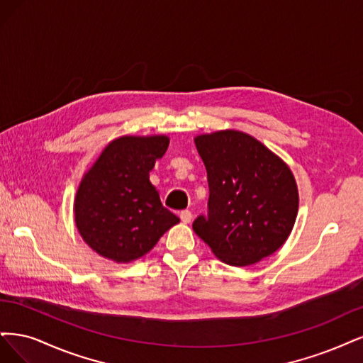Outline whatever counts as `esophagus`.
<instances>
[{"mask_svg": "<svg viewBox=\"0 0 363 363\" xmlns=\"http://www.w3.org/2000/svg\"><path fill=\"white\" fill-rule=\"evenodd\" d=\"M179 217H181V221H182V223H190V220H191V213L189 211V209H185V211H181Z\"/></svg>", "mask_w": 363, "mask_h": 363, "instance_id": "esophagus-1", "label": "esophagus"}]
</instances>
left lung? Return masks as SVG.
Returning <instances> with one entry per match:
<instances>
[{"label": "left lung", "mask_w": 363, "mask_h": 363, "mask_svg": "<svg viewBox=\"0 0 363 363\" xmlns=\"http://www.w3.org/2000/svg\"><path fill=\"white\" fill-rule=\"evenodd\" d=\"M209 185L208 217L193 230L217 258L245 267L279 250L294 228L298 189L286 162L237 130L194 137Z\"/></svg>", "instance_id": "8db88e82"}]
</instances>
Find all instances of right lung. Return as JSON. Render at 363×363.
Listing matches in <instances>:
<instances>
[{
    "label": "right lung",
    "mask_w": 363,
    "mask_h": 363,
    "mask_svg": "<svg viewBox=\"0 0 363 363\" xmlns=\"http://www.w3.org/2000/svg\"><path fill=\"white\" fill-rule=\"evenodd\" d=\"M167 135H122L104 147L84 173L74 216L81 238L116 264L142 258L179 218L162 206L149 179L166 154Z\"/></svg>",
    "instance_id": "1"
}]
</instances>
